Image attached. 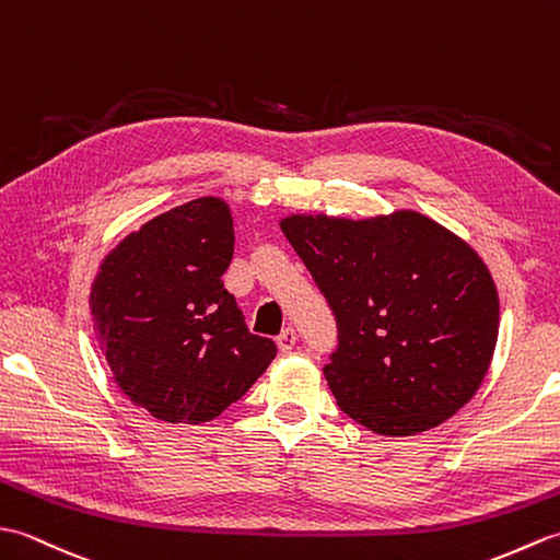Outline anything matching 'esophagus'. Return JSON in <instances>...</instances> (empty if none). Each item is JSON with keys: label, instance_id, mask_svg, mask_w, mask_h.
<instances>
[{"label": "esophagus", "instance_id": "34e87169", "mask_svg": "<svg viewBox=\"0 0 560 560\" xmlns=\"http://www.w3.org/2000/svg\"><path fill=\"white\" fill-rule=\"evenodd\" d=\"M295 339H299V335H295V329H293V327H287V329H283L281 335L277 337V347H279V351L289 353V351L295 347Z\"/></svg>", "mask_w": 560, "mask_h": 560}]
</instances>
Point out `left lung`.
I'll return each instance as SVG.
<instances>
[{"label":"left lung","mask_w":560,"mask_h":560,"mask_svg":"<svg viewBox=\"0 0 560 560\" xmlns=\"http://www.w3.org/2000/svg\"><path fill=\"white\" fill-rule=\"evenodd\" d=\"M337 319L323 368L339 409L380 435H416L477 395L498 341L483 259L433 219H281Z\"/></svg>","instance_id":"left-lung-1"}]
</instances>
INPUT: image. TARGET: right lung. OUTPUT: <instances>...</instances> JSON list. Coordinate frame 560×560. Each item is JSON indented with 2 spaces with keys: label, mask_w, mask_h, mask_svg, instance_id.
I'll use <instances>...</instances> for the list:
<instances>
[{
  "label": "right lung",
  "mask_w": 560,
  "mask_h": 560,
  "mask_svg": "<svg viewBox=\"0 0 560 560\" xmlns=\"http://www.w3.org/2000/svg\"><path fill=\"white\" fill-rule=\"evenodd\" d=\"M233 243L229 205L199 197L129 233L93 279L101 351L115 383L153 419H217L277 355L223 289Z\"/></svg>",
  "instance_id": "obj_1"
}]
</instances>
